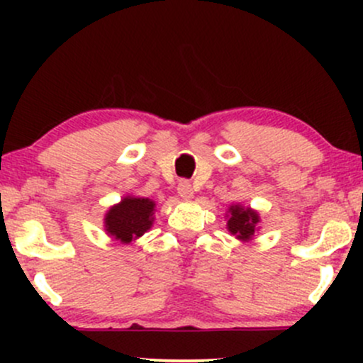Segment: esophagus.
<instances>
[{"label": "esophagus", "mask_w": 363, "mask_h": 363, "mask_svg": "<svg viewBox=\"0 0 363 363\" xmlns=\"http://www.w3.org/2000/svg\"><path fill=\"white\" fill-rule=\"evenodd\" d=\"M177 193L181 196L182 199H191L194 196V191H193V186L189 184L187 181H181L177 186Z\"/></svg>", "instance_id": "34e87169"}]
</instances>
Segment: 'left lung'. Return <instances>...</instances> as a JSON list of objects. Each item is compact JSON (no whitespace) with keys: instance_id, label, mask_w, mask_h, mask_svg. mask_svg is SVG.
Listing matches in <instances>:
<instances>
[{"instance_id":"left-lung-1","label":"left lung","mask_w":363,"mask_h":363,"mask_svg":"<svg viewBox=\"0 0 363 363\" xmlns=\"http://www.w3.org/2000/svg\"><path fill=\"white\" fill-rule=\"evenodd\" d=\"M227 218L228 232L235 235L239 240H242V242H247V240L252 239L254 232H256V225L259 223L257 211L242 205H232L228 208Z\"/></svg>"}]
</instances>
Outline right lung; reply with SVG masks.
I'll use <instances>...</instances> for the list:
<instances>
[{
  "instance_id": "1",
  "label": "right lung",
  "mask_w": 363,
  "mask_h": 363,
  "mask_svg": "<svg viewBox=\"0 0 363 363\" xmlns=\"http://www.w3.org/2000/svg\"><path fill=\"white\" fill-rule=\"evenodd\" d=\"M153 211L155 201L152 199L126 196L118 205L109 208L104 218V227L107 234L119 244H129L150 230L153 223Z\"/></svg>"
}]
</instances>
